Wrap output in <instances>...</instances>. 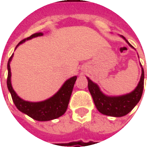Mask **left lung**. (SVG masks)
<instances>
[{
	"label": "left lung",
	"mask_w": 147,
	"mask_h": 147,
	"mask_svg": "<svg viewBox=\"0 0 147 147\" xmlns=\"http://www.w3.org/2000/svg\"><path fill=\"white\" fill-rule=\"evenodd\" d=\"M120 37L133 48V46L122 35ZM142 67V65H141ZM88 81V89L92 96L97 109L101 113L114 117H120L129 113L139 103L144 87V71L142 67V75L136 89L131 93L120 96H108L100 90L98 84L86 77Z\"/></svg>",
	"instance_id": "obj_1"
}]
</instances>
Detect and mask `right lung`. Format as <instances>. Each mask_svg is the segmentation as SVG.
<instances>
[{
  "mask_svg": "<svg viewBox=\"0 0 147 147\" xmlns=\"http://www.w3.org/2000/svg\"><path fill=\"white\" fill-rule=\"evenodd\" d=\"M43 33L38 32L35 33L28 37L27 38L22 40L17 45L16 49L19 45L24 43L27 40L36 38V37L42 36ZM13 57V54L9 58L8 62V79H7V86L9 92L11 94V98L14 102L15 105L19 110L27 114V116L31 117L34 120H38V121H48L57 119L58 117L64 115L67 109V105L69 103L71 94L73 90L74 85L76 81L77 76H73L66 80L64 83L62 85L60 90L55 94L54 95L52 96L51 98L46 99L45 101L38 102H32L25 101L17 95L11 83V67L10 63L11 59Z\"/></svg>",
  "mask_w": 147,
  "mask_h": 147,
  "instance_id": "add662e5",
  "label": "right lung"
}]
</instances>
